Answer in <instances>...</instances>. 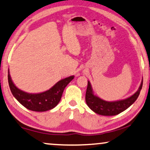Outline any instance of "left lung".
<instances>
[{
	"label": "left lung",
	"instance_id": "obj_1",
	"mask_svg": "<svg viewBox=\"0 0 150 150\" xmlns=\"http://www.w3.org/2000/svg\"><path fill=\"white\" fill-rule=\"evenodd\" d=\"M143 86V79L139 89L134 94L127 98L115 101H107L94 95L91 83L88 81L86 93V102L89 108L97 114L101 115H115L125 111L137 99Z\"/></svg>",
	"mask_w": 150,
	"mask_h": 150
}]
</instances>
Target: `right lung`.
I'll list each match as a JSON object with an SVG mask.
<instances>
[{
  "mask_svg": "<svg viewBox=\"0 0 150 150\" xmlns=\"http://www.w3.org/2000/svg\"><path fill=\"white\" fill-rule=\"evenodd\" d=\"M73 79L74 75L70 76L60 80L48 90L41 93L31 94L22 91L16 87L8 70V81L13 96L26 109L40 112L54 108L60 102L64 88Z\"/></svg>",
  "mask_w": 150,
  "mask_h": 150,
  "instance_id": "add662e5",
  "label": "right lung"
}]
</instances>
